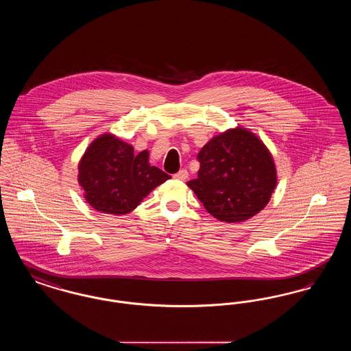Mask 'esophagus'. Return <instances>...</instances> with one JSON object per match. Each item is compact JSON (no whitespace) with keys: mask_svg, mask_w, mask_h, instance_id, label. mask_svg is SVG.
Listing matches in <instances>:
<instances>
[{"mask_svg":"<svg viewBox=\"0 0 351 351\" xmlns=\"http://www.w3.org/2000/svg\"><path fill=\"white\" fill-rule=\"evenodd\" d=\"M173 178L178 179V180H185L188 178V171L186 169H180L178 173L173 175Z\"/></svg>","mask_w":351,"mask_h":351,"instance_id":"esophagus-1","label":"esophagus"}]
</instances>
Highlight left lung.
I'll return each instance as SVG.
<instances>
[{
  "mask_svg": "<svg viewBox=\"0 0 351 351\" xmlns=\"http://www.w3.org/2000/svg\"><path fill=\"white\" fill-rule=\"evenodd\" d=\"M197 159L199 175L186 185L218 221L243 222L271 200L276 166L267 146L249 129L237 126L215 135Z\"/></svg>",
  "mask_w": 351,
  "mask_h": 351,
  "instance_id": "left-lung-1",
  "label": "left lung"
}]
</instances>
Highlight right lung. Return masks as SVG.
<instances>
[{
    "label": "right lung",
    "mask_w": 351,
    "mask_h": 351,
    "mask_svg": "<svg viewBox=\"0 0 351 351\" xmlns=\"http://www.w3.org/2000/svg\"><path fill=\"white\" fill-rule=\"evenodd\" d=\"M150 152H134L114 134L99 135L79 162V185L84 199L97 212L123 216L134 210L152 189L171 176L150 166Z\"/></svg>",
    "instance_id": "add662e5"
}]
</instances>
